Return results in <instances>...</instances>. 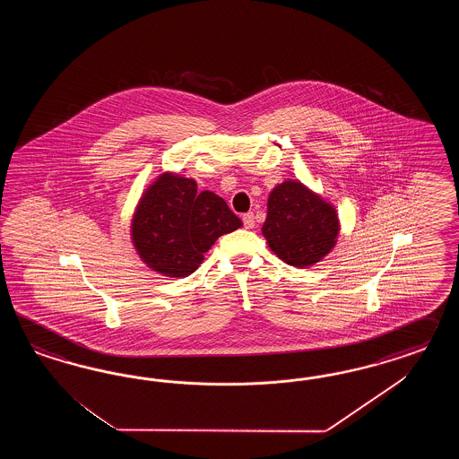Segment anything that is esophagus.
Wrapping results in <instances>:
<instances>
[{
  "mask_svg": "<svg viewBox=\"0 0 459 459\" xmlns=\"http://www.w3.org/2000/svg\"><path fill=\"white\" fill-rule=\"evenodd\" d=\"M242 222H244V227H246V229H252V227H254V223H255V221H254V213H252V212H249V213H244V215H242Z\"/></svg>",
  "mask_w": 459,
  "mask_h": 459,
  "instance_id": "obj_1",
  "label": "esophagus"
}]
</instances>
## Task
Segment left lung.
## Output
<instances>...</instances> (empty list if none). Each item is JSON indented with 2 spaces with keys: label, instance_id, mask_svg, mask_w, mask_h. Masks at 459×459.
Masks as SVG:
<instances>
[{
  "label": "left lung",
  "instance_id": "left-lung-1",
  "mask_svg": "<svg viewBox=\"0 0 459 459\" xmlns=\"http://www.w3.org/2000/svg\"><path fill=\"white\" fill-rule=\"evenodd\" d=\"M340 232L333 205L299 181L278 185L267 200L263 236L286 264L305 269L333 249Z\"/></svg>",
  "mask_w": 459,
  "mask_h": 459
}]
</instances>
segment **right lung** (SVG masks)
<instances>
[{"instance_id": "right-lung-1", "label": "right lung", "mask_w": 459, "mask_h": 459, "mask_svg": "<svg viewBox=\"0 0 459 459\" xmlns=\"http://www.w3.org/2000/svg\"><path fill=\"white\" fill-rule=\"evenodd\" d=\"M242 227L225 200L192 178L163 173L144 192L131 223L139 257L168 278H186L223 234Z\"/></svg>"}]
</instances>
